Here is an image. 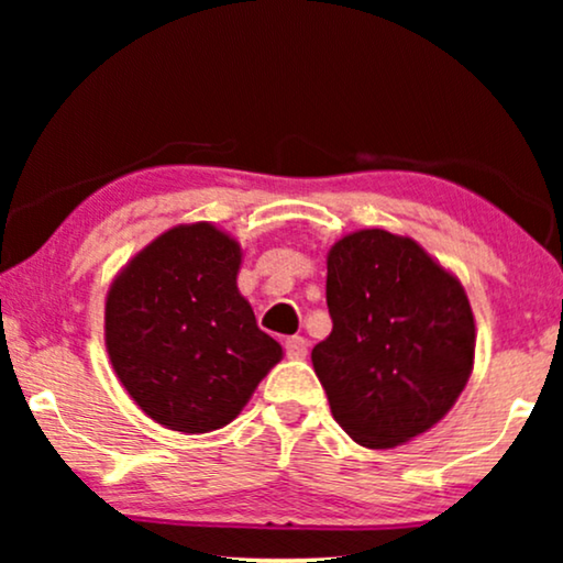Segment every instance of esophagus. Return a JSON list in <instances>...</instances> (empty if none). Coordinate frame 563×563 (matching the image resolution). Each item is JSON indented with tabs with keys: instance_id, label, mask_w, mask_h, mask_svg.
Returning <instances> with one entry per match:
<instances>
[{
	"instance_id": "34e87169",
	"label": "esophagus",
	"mask_w": 563,
	"mask_h": 563,
	"mask_svg": "<svg viewBox=\"0 0 563 563\" xmlns=\"http://www.w3.org/2000/svg\"><path fill=\"white\" fill-rule=\"evenodd\" d=\"M284 349H287V356L289 358H305L307 356V349H310V343H307V338L302 335H291L287 338V343H284Z\"/></svg>"
}]
</instances>
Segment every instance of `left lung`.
Instances as JSON below:
<instances>
[{"label": "left lung", "instance_id": "8db88e82", "mask_svg": "<svg viewBox=\"0 0 563 563\" xmlns=\"http://www.w3.org/2000/svg\"><path fill=\"white\" fill-rule=\"evenodd\" d=\"M333 330L312 349L338 426L366 449H395L438 426L474 368L464 284L410 235L366 228L328 251Z\"/></svg>", "mask_w": 563, "mask_h": 563}]
</instances>
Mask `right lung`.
Returning a JSON list of instances; mask_svg holds the SVG:
<instances>
[{"label": "right lung", "mask_w": 563, "mask_h": 563, "mask_svg": "<svg viewBox=\"0 0 563 563\" xmlns=\"http://www.w3.org/2000/svg\"><path fill=\"white\" fill-rule=\"evenodd\" d=\"M243 249L214 222L161 233L104 299V345L133 402L158 426L210 433L233 422L284 349L238 289Z\"/></svg>", "instance_id": "right-lung-1"}]
</instances>
